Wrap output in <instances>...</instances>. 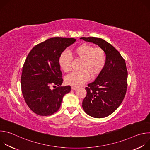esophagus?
Wrapping results in <instances>:
<instances>
[{
    "instance_id": "34e87169",
    "label": "esophagus",
    "mask_w": 150,
    "mask_h": 150,
    "mask_svg": "<svg viewBox=\"0 0 150 150\" xmlns=\"http://www.w3.org/2000/svg\"><path fill=\"white\" fill-rule=\"evenodd\" d=\"M76 88H77L76 87H75V86H72V87H71V89L73 90H76Z\"/></svg>"
}]
</instances>
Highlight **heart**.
Masks as SVG:
<instances>
[{
	"label": "heart",
	"instance_id": "b5f03b06",
	"mask_svg": "<svg viewBox=\"0 0 150 150\" xmlns=\"http://www.w3.org/2000/svg\"><path fill=\"white\" fill-rule=\"evenodd\" d=\"M74 57L81 60L79 69L66 76L65 82L73 86H79L87 82L91 77L98 76L103 70L107 61L105 51L100 47L95 48L93 46L83 43L72 50ZM72 57L66 52L61 53L59 63L61 69L65 72L71 70Z\"/></svg>",
	"mask_w": 150,
	"mask_h": 150
}]
</instances>
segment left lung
Segmentation results:
<instances>
[{
	"instance_id": "left-lung-1",
	"label": "left lung",
	"mask_w": 150,
	"mask_h": 150,
	"mask_svg": "<svg viewBox=\"0 0 150 150\" xmlns=\"http://www.w3.org/2000/svg\"><path fill=\"white\" fill-rule=\"evenodd\" d=\"M97 45L107 56L105 65L95 81L85 88L87 96L82 101L83 110L95 118L113 113L122 103L127 90V71L125 60L110 43L97 37H81Z\"/></svg>"
}]
</instances>
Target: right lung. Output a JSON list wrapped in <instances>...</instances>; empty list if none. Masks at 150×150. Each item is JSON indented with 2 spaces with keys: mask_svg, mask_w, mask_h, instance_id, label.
Instances as JSON below:
<instances>
[{
  "mask_svg": "<svg viewBox=\"0 0 150 150\" xmlns=\"http://www.w3.org/2000/svg\"><path fill=\"white\" fill-rule=\"evenodd\" d=\"M75 41L73 38H50L37 45L28 54L21 75V90L27 105L35 114H54L63 96L71 91L69 85L60 86L63 78L59 59Z\"/></svg>",
  "mask_w": 150,
  "mask_h": 150,
  "instance_id": "right-lung-1",
  "label": "right lung"
}]
</instances>
